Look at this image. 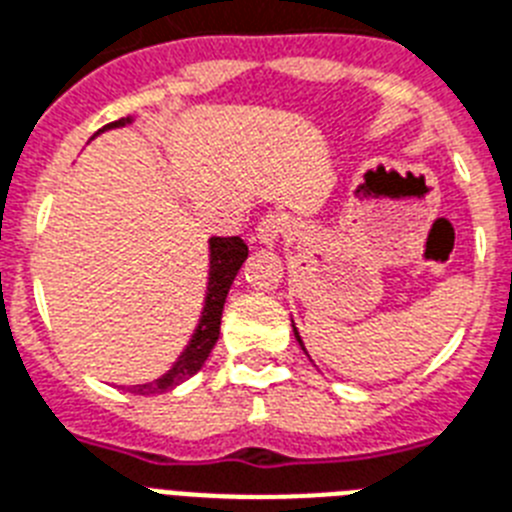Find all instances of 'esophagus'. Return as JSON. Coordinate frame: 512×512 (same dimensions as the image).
<instances>
[{"label":"esophagus","mask_w":512,"mask_h":512,"mask_svg":"<svg viewBox=\"0 0 512 512\" xmlns=\"http://www.w3.org/2000/svg\"><path fill=\"white\" fill-rule=\"evenodd\" d=\"M287 230H290V220H287L285 214L269 212L266 217H261V222L256 225V240L264 243V246H272V243H277Z\"/></svg>","instance_id":"34e87169"}]
</instances>
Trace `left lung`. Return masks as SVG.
<instances>
[{"label": "left lung", "instance_id": "left-lung-1", "mask_svg": "<svg viewBox=\"0 0 512 512\" xmlns=\"http://www.w3.org/2000/svg\"><path fill=\"white\" fill-rule=\"evenodd\" d=\"M292 331H295V339H298V342H300V347H303V339H300L298 329H295V323H292ZM303 352H305V347H303Z\"/></svg>", "mask_w": 512, "mask_h": 512}]
</instances>
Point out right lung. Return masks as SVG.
I'll return each instance as SVG.
<instances>
[{
  "label": "right lung",
  "mask_w": 512,
  "mask_h": 512,
  "mask_svg": "<svg viewBox=\"0 0 512 512\" xmlns=\"http://www.w3.org/2000/svg\"><path fill=\"white\" fill-rule=\"evenodd\" d=\"M129 121V119H126ZM124 119L106 124V129L113 126L126 124ZM248 256V246L243 243V238L238 235H230V238H212L209 240V287H207V300H204V313L202 321L196 326V334L191 336L189 347L183 349V355L178 357V362L163 378H157L155 383H144V386H134L131 393H139V396H152V393H163L176 388L178 383L189 381L191 375H196L202 370V365L207 362L209 352L217 344V336H220V321H222V308H225L227 290L233 285L235 274L243 266Z\"/></svg>",
  "instance_id": "1"
}]
</instances>
